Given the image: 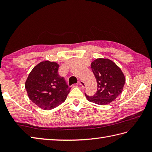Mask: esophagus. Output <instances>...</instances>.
I'll return each mask as SVG.
<instances>
[{"mask_svg":"<svg viewBox=\"0 0 152 152\" xmlns=\"http://www.w3.org/2000/svg\"><path fill=\"white\" fill-rule=\"evenodd\" d=\"M78 83H79V84H80V86H81L83 88H84L85 87H86V83H85L84 82H83L82 81V80H80Z\"/></svg>","mask_w":152,"mask_h":152,"instance_id":"obj_1","label":"esophagus"}]
</instances>
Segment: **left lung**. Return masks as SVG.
Listing matches in <instances>:
<instances>
[{
  "instance_id": "1",
  "label": "left lung",
  "mask_w": 152,
  "mask_h": 152,
  "mask_svg": "<svg viewBox=\"0 0 152 152\" xmlns=\"http://www.w3.org/2000/svg\"><path fill=\"white\" fill-rule=\"evenodd\" d=\"M97 83V91L92 96L86 95L89 102L106 105L121 94L125 82V77L121 69L112 61L99 58L91 64Z\"/></svg>"
}]
</instances>
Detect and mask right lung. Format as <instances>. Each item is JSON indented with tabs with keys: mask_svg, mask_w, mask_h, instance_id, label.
Segmentation results:
<instances>
[{
	"mask_svg": "<svg viewBox=\"0 0 152 152\" xmlns=\"http://www.w3.org/2000/svg\"><path fill=\"white\" fill-rule=\"evenodd\" d=\"M59 64L42 61L28 76L25 87L28 98L38 107L51 110L65 101L70 88L58 74Z\"/></svg>",
	"mask_w": 152,
	"mask_h": 152,
	"instance_id": "1",
	"label": "right lung"
}]
</instances>
